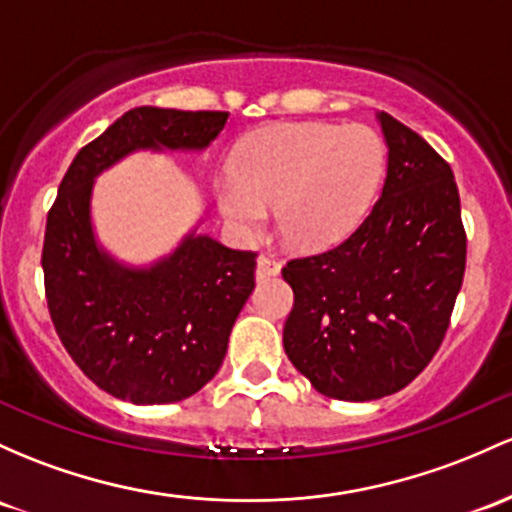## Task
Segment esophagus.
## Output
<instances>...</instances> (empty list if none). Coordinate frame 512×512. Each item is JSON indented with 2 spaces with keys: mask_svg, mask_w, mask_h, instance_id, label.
Returning a JSON list of instances; mask_svg holds the SVG:
<instances>
[{
  "mask_svg": "<svg viewBox=\"0 0 512 512\" xmlns=\"http://www.w3.org/2000/svg\"><path fill=\"white\" fill-rule=\"evenodd\" d=\"M279 269H282V260L272 252H265V255L257 260V279H272L277 277Z\"/></svg>",
  "mask_w": 512,
  "mask_h": 512,
  "instance_id": "1",
  "label": "esophagus"
}]
</instances>
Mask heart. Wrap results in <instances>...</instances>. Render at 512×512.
<instances>
[{
	"label": "heart",
	"mask_w": 512,
	"mask_h": 512,
	"mask_svg": "<svg viewBox=\"0 0 512 512\" xmlns=\"http://www.w3.org/2000/svg\"><path fill=\"white\" fill-rule=\"evenodd\" d=\"M386 170V143L369 126L277 123L247 138L233 177L216 182L228 226L255 235L267 209L289 245L320 250L340 243L367 216Z\"/></svg>",
	"instance_id": "heart-1"
}]
</instances>
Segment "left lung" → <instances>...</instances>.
<instances>
[{"label": "left lung", "mask_w": 512, "mask_h": 512, "mask_svg": "<svg viewBox=\"0 0 512 512\" xmlns=\"http://www.w3.org/2000/svg\"><path fill=\"white\" fill-rule=\"evenodd\" d=\"M389 170L381 196L340 245L294 257L284 323L291 364L323 396L401 391L440 350L466 267L457 182L445 157L381 111Z\"/></svg>", "instance_id": "1"}]
</instances>
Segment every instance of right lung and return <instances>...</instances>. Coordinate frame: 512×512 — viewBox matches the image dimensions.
Here are the masks:
<instances>
[{
    "mask_svg": "<svg viewBox=\"0 0 512 512\" xmlns=\"http://www.w3.org/2000/svg\"><path fill=\"white\" fill-rule=\"evenodd\" d=\"M226 121L228 111H126L77 153L48 211L41 265L55 333L77 367L123 401L174 403L209 384L255 289L257 252L189 235L155 267H121L94 243V177L138 148H206Z\"/></svg>",
    "mask_w": 512,
    "mask_h": 512,
    "instance_id": "add662e5",
    "label": "right lung"
}]
</instances>
